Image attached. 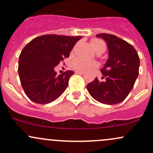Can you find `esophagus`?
<instances>
[{
  "mask_svg": "<svg viewBox=\"0 0 153 153\" xmlns=\"http://www.w3.org/2000/svg\"><path fill=\"white\" fill-rule=\"evenodd\" d=\"M76 73H78V74H84V72L83 71H80V70H77L76 72H75Z\"/></svg>",
  "mask_w": 153,
  "mask_h": 153,
  "instance_id": "obj_1",
  "label": "esophagus"
}]
</instances>
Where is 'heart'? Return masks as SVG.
I'll use <instances>...</instances> for the list:
<instances>
[{
	"mask_svg": "<svg viewBox=\"0 0 153 153\" xmlns=\"http://www.w3.org/2000/svg\"><path fill=\"white\" fill-rule=\"evenodd\" d=\"M92 46L95 51H105V43L100 39L93 40L91 42ZM72 68L75 70H80V71H85L91 68H94L98 67V64L94 61H89V60L84 59L82 58H78L73 60L71 63Z\"/></svg>",
	"mask_w": 153,
	"mask_h": 153,
	"instance_id": "b5f03b06",
	"label": "heart"
}]
</instances>
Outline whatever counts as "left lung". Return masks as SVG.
I'll return each instance as SVG.
<instances>
[{"mask_svg": "<svg viewBox=\"0 0 153 153\" xmlns=\"http://www.w3.org/2000/svg\"><path fill=\"white\" fill-rule=\"evenodd\" d=\"M106 41L108 59L100 70L104 81L96 78L86 88L90 95L100 103L116 105L123 102L133 88L139 75V57L135 48L114 35H97Z\"/></svg>", "mask_w": 153, "mask_h": 153, "instance_id": "8db88e82", "label": "left lung"}]
</instances>
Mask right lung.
Segmentation results:
<instances>
[{
    "mask_svg": "<svg viewBox=\"0 0 153 153\" xmlns=\"http://www.w3.org/2000/svg\"><path fill=\"white\" fill-rule=\"evenodd\" d=\"M81 36L44 35L32 40L19 57L20 82L25 94L38 104L51 103L64 93L74 72L56 75L54 68L70 51Z\"/></svg>",
    "mask_w": 153,
    "mask_h": 153,
    "instance_id": "add662e5",
    "label": "right lung"
}]
</instances>
